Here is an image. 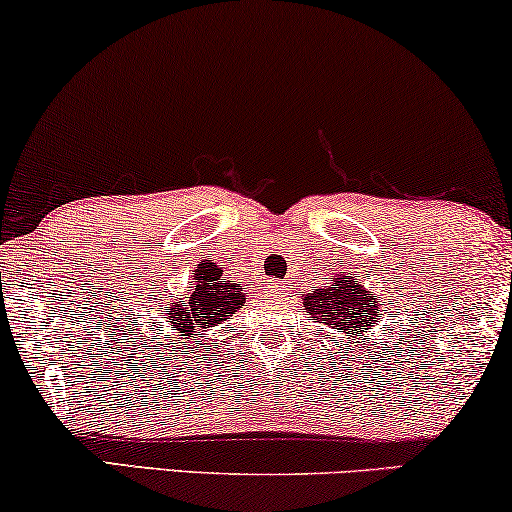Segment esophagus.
Returning a JSON list of instances; mask_svg holds the SVG:
<instances>
[{"instance_id":"esophagus-1","label":"esophagus","mask_w":512,"mask_h":512,"mask_svg":"<svg viewBox=\"0 0 512 512\" xmlns=\"http://www.w3.org/2000/svg\"><path fill=\"white\" fill-rule=\"evenodd\" d=\"M263 289H265V291H268V293H270V296H275V293H282V291H284V286H282V284H279V282H277V279H270V282H268V284H265V286H263Z\"/></svg>"}]
</instances>
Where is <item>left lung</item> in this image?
Returning <instances> with one entry per match:
<instances>
[{
    "label": "left lung",
    "instance_id": "obj_1",
    "mask_svg": "<svg viewBox=\"0 0 512 512\" xmlns=\"http://www.w3.org/2000/svg\"><path fill=\"white\" fill-rule=\"evenodd\" d=\"M303 307L319 324L335 328L342 335L368 333L377 319V296L356 284L352 277L338 275L326 289H314L303 296Z\"/></svg>",
    "mask_w": 512,
    "mask_h": 512
}]
</instances>
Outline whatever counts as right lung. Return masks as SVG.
Instances as JSON below:
<instances>
[{
	"instance_id": "1",
	"label": "right lung",
	"mask_w": 512,
	"mask_h": 512,
	"mask_svg": "<svg viewBox=\"0 0 512 512\" xmlns=\"http://www.w3.org/2000/svg\"><path fill=\"white\" fill-rule=\"evenodd\" d=\"M221 275L223 270L214 263H200V268L193 270L195 284L188 286L191 293H186L177 303H170L167 319L172 331L193 338L198 331H209L240 310L244 303L242 289L237 284L223 282Z\"/></svg>"
}]
</instances>
